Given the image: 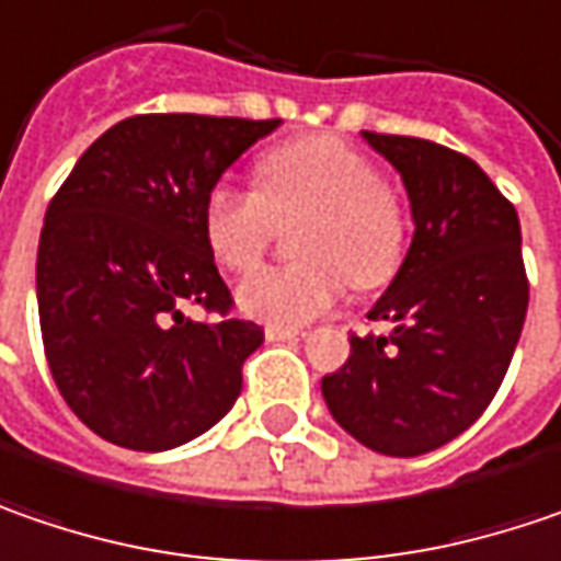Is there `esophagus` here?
Returning <instances> with one entry per match:
<instances>
[{"instance_id": "obj_1", "label": "esophagus", "mask_w": 561, "mask_h": 561, "mask_svg": "<svg viewBox=\"0 0 561 561\" xmlns=\"http://www.w3.org/2000/svg\"><path fill=\"white\" fill-rule=\"evenodd\" d=\"M301 335H305L301 329L266 327V339H270V342H291V339H301Z\"/></svg>"}]
</instances>
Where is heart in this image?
Wrapping results in <instances>:
<instances>
[{"instance_id":"heart-1","label":"heart","mask_w":561,"mask_h":561,"mask_svg":"<svg viewBox=\"0 0 561 561\" xmlns=\"http://www.w3.org/2000/svg\"><path fill=\"white\" fill-rule=\"evenodd\" d=\"M301 222V263L263 270L238 288L244 313L301 327L339 305L345 285L374 291L396 279L408 251L402 201L382 184L377 162L339 137H301L260 157L254 191L216 184L204 201L209 254L229 273H251L276 226Z\"/></svg>"}]
</instances>
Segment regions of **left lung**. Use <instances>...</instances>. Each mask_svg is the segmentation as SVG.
Masks as SVG:
<instances>
[{"label":"left lung","mask_w":561,"mask_h":561,"mask_svg":"<svg viewBox=\"0 0 561 561\" xmlns=\"http://www.w3.org/2000/svg\"><path fill=\"white\" fill-rule=\"evenodd\" d=\"M411 201L414 238L367 320L352 335L323 399L367 449L414 458L465 433L500 392L527 317L522 222L465 153L421 137L364 131Z\"/></svg>","instance_id":"8db88e82"}]
</instances>
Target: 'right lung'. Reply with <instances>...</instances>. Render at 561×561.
Here are the masks:
<instances>
[{
  "instance_id": "right-lung-1",
  "label": "right lung",
  "mask_w": 561,
  "mask_h": 561,
  "mask_svg": "<svg viewBox=\"0 0 561 561\" xmlns=\"http://www.w3.org/2000/svg\"><path fill=\"white\" fill-rule=\"evenodd\" d=\"M279 118L131 115L49 201L37 251L43 352L61 399L122 449L162 451L219 424L263 329L232 313L204 201ZM184 306H201L194 321Z\"/></svg>"
}]
</instances>
